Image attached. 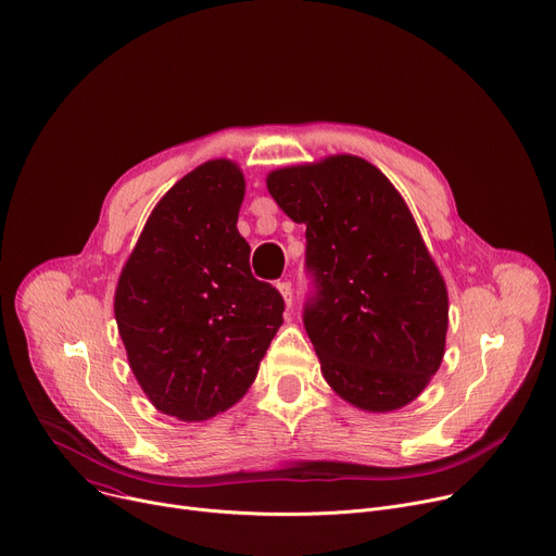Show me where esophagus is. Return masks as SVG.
Masks as SVG:
<instances>
[{
  "label": "esophagus",
  "instance_id": "34e87169",
  "mask_svg": "<svg viewBox=\"0 0 556 556\" xmlns=\"http://www.w3.org/2000/svg\"><path fill=\"white\" fill-rule=\"evenodd\" d=\"M276 287H278V291H280V295H282L285 305H287V307H291V303H293V291H291V282L282 280V282H278Z\"/></svg>",
  "mask_w": 556,
  "mask_h": 556
}]
</instances>
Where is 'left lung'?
<instances>
[{"label": "left lung", "mask_w": 556, "mask_h": 556, "mask_svg": "<svg viewBox=\"0 0 556 556\" xmlns=\"http://www.w3.org/2000/svg\"><path fill=\"white\" fill-rule=\"evenodd\" d=\"M267 189L307 227L303 320L329 388L365 412L405 407L441 367L450 303L403 195L350 153L276 168Z\"/></svg>", "instance_id": "obj_1"}]
</instances>
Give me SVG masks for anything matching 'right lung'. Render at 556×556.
Wrapping results in <instances>:
<instances>
[{
    "label": "right lung",
    "mask_w": 556,
    "mask_h": 556,
    "mask_svg": "<svg viewBox=\"0 0 556 556\" xmlns=\"http://www.w3.org/2000/svg\"><path fill=\"white\" fill-rule=\"evenodd\" d=\"M242 198L236 162L195 166L155 204L115 287L136 380L155 409L185 422L236 405L282 325V295L249 269Z\"/></svg>",
    "instance_id": "right-lung-1"
}]
</instances>
